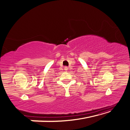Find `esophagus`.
<instances>
[{
	"label": "esophagus",
	"mask_w": 130,
	"mask_h": 130,
	"mask_svg": "<svg viewBox=\"0 0 130 130\" xmlns=\"http://www.w3.org/2000/svg\"><path fill=\"white\" fill-rule=\"evenodd\" d=\"M64 69H65V70L67 71V70H68V67H65L64 68Z\"/></svg>",
	"instance_id": "1"
}]
</instances>
